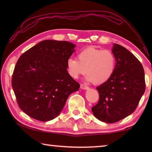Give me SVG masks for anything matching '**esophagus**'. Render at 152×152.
Segmentation results:
<instances>
[{
  "label": "esophagus",
  "mask_w": 152,
  "mask_h": 152,
  "mask_svg": "<svg viewBox=\"0 0 152 152\" xmlns=\"http://www.w3.org/2000/svg\"><path fill=\"white\" fill-rule=\"evenodd\" d=\"M80 88L82 89H84V90H88L89 89V87L87 86L85 84H80Z\"/></svg>",
  "instance_id": "34e87169"
}]
</instances>
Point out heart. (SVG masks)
<instances>
[{
	"label": "heart",
	"instance_id": "heart-1",
	"mask_svg": "<svg viewBox=\"0 0 152 152\" xmlns=\"http://www.w3.org/2000/svg\"><path fill=\"white\" fill-rule=\"evenodd\" d=\"M115 63V56L110 51L90 47L78 53V60L69 58L67 68L69 74L74 78L83 75L86 70L87 80L101 84L111 77Z\"/></svg>",
	"mask_w": 152,
	"mask_h": 152
}]
</instances>
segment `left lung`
Masks as SVG:
<instances>
[{"label":"left lung","mask_w":152,"mask_h":152,"mask_svg":"<svg viewBox=\"0 0 152 152\" xmlns=\"http://www.w3.org/2000/svg\"><path fill=\"white\" fill-rule=\"evenodd\" d=\"M112 53L116 60L114 72L96 88L99 101L92 107L94 117L107 123L119 121L134 112L145 90L144 70L137 58L117 43Z\"/></svg>","instance_id":"left-lung-1"}]
</instances>
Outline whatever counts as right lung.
I'll return each mask as SVG.
<instances>
[{"instance_id":"obj_1","label":"right lung","mask_w":152,"mask_h":152,"mask_svg":"<svg viewBox=\"0 0 152 152\" xmlns=\"http://www.w3.org/2000/svg\"><path fill=\"white\" fill-rule=\"evenodd\" d=\"M75 47L66 41L44 40L20 56L12 87L19 108L33 119H55L70 94L79 89L67 70V61Z\"/></svg>"}]
</instances>
